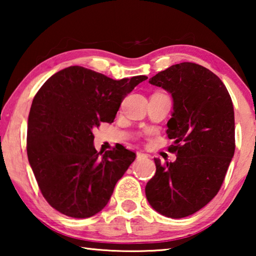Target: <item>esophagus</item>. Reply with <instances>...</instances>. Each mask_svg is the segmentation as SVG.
<instances>
[{
    "mask_svg": "<svg viewBox=\"0 0 256 256\" xmlns=\"http://www.w3.org/2000/svg\"><path fill=\"white\" fill-rule=\"evenodd\" d=\"M146 158H148V156H146V154H144V152H136V159L138 160L146 159Z\"/></svg>",
    "mask_w": 256,
    "mask_h": 256,
    "instance_id": "1",
    "label": "esophagus"
}]
</instances>
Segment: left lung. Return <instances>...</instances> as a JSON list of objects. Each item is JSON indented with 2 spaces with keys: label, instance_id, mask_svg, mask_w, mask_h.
<instances>
[{
  "label": "left lung",
  "instance_id": "8db88e82",
  "mask_svg": "<svg viewBox=\"0 0 256 256\" xmlns=\"http://www.w3.org/2000/svg\"><path fill=\"white\" fill-rule=\"evenodd\" d=\"M172 94L174 112L167 136L174 162L154 158L156 174L146 196L160 214L180 219L206 206L222 188L235 152V115L226 86L209 68L175 64L151 78Z\"/></svg>",
  "mask_w": 256,
  "mask_h": 256
}]
</instances>
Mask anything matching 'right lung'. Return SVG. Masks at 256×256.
I'll use <instances>...</instances> for the list:
<instances>
[{
	"instance_id": "right-lung-1",
	"label": "right lung",
	"mask_w": 256,
	"mask_h": 256,
	"mask_svg": "<svg viewBox=\"0 0 256 256\" xmlns=\"http://www.w3.org/2000/svg\"><path fill=\"white\" fill-rule=\"evenodd\" d=\"M146 76L110 79L82 66L60 70L34 97L27 154L42 196L60 214L89 218L110 201L136 154L98 151L92 130L112 123L123 99Z\"/></svg>"
}]
</instances>
